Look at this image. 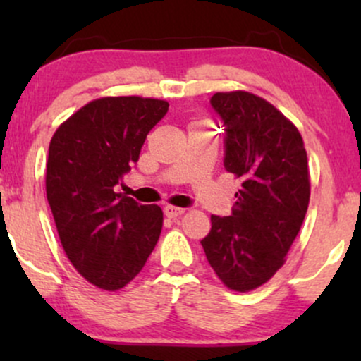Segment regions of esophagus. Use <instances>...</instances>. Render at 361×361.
Listing matches in <instances>:
<instances>
[{
  "label": "esophagus",
  "mask_w": 361,
  "mask_h": 361,
  "mask_svg": "<svg viewBox=\"0 0 361 361\" xmlns=\"http://www.w3.org/2000/svg\"><path fill=\"white\" fill-rule=\"evenodd\" d=\"M185 214V209H181V207H175V205H166L164 207V215L169 219H175V217H180V215Z\"/></svg>",
  "instance_id": "34e87169"
}]
</instances>
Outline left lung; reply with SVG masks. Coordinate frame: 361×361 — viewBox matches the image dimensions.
<instances>
[{
  "mask_svg": "<svg viewBox=\"0 0 361 361\" xmlns=\"http://www.w3.org/2000/svg\"><path fill=\"white\" fill-rule=\"evenodd\" d=\"M226 127L224 166L241 178L229 217L212 215L202 239L215 275L234 292L267 283L283 267L310 198L307 152L299 128L250 91L212 97Z\"/></svg>",
  "mask_w": 361,
  "mask_h": 361,
  "instance_id": "left-lung-1",
  "label": "left lung"
}]
</instances>
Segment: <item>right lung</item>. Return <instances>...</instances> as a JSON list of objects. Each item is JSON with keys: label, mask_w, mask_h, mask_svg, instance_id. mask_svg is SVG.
Instances as JSON below:
<instances>
[{"label": "right lung", "mask_w": 361, "mask_h": 361, "mask_svg": "<svg viewBox=\"0 0 361 361\" xmlns=\"http://www.w3.org/2000/svg\"><path fill=\"white\" fill-rule=\"evenodd\" d=\"M157 98L103 97L74 111L49 144L45 192L66 256L91 285L115 292L154 250L163 210L114 186L139 161L149 130L166 115Z\"/></svg>", "instance_id": "1"}]
</instances>
